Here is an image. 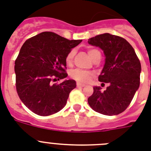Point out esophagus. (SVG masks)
Masks as SVG:
<instances>
[{
  "instance_id": "obj_1",
  "label": "esophagus",
  "mask_w": 151,
  "mask_h": 151,
  "mask_svg": "<svg viewBox=\"0 0 151 151\" xmlns=\"http://www.w3.org/2000/svg\"><path fill=\"white\" fill-rule=\"evenodd\" d=\"M77 86H78V87H84L85 84H84V83H80V82H77Z\"/></svg>"
}]
</instances>
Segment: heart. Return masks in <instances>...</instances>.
Here are the masks:
<instances>
[{"label": "heart", "mask_w": 151, "mask_h": 151, "mask_svg": "<svg viewBox=\"0 0 151 151\" xmlns=\"http://www.w3.org/2000/svg\"><path fill=\"white\" fill-rule=\"evenodd\" d=\"M97 53H100V52L96 50V49H90V50H88V54H89V56L91 57V59ZM73 55H74V51L71 50V51H70L68 53L67 57H66V64L68 65H71ZM70 76L73 79H75L76 81H78L85 83V82L89 81L91 77L93 76V73L91 71L83 70L74 69L72 70L70 72Z\"/></svg>", "instance_id": "obj_1"}]
</instances>
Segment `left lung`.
Instances as JSON below:
<instances>
[{"label":"left lung","mask_w":151,"mask_h":151,"mask_svg":"<svg viewBox=\"0 0 151 151\" xmlns=\"http://www.w3.org/2000/svg\"><path fill=\"white\" fill-rule=\"evenodd\" d=\"M88 44L104 51L105 64L98 80L109 83L104 91L100 87H93L88 104L93 111L102 114H119L130 105L139 88L140 60L133 47L119 36L106 33L90 38Z\"/></svg>","instance_id":"1"}]
</instances>
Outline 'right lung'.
I'll return each instance as SVG.
<instances>
[{"label":"right lung","mask_w":151,"mask_h":151,"mask_svg":"<svg viewBox=\"0 0 151 151\" xmlns=\"http://www.w3.org/2000/svg\"><path fill=\"white\" fill-rule=\"evenodd\" d=\"M82 40H68L55 33L42 32L27 40L15 60L16 89L24 104L35 114L49 116L64 107L74 80L68 77L66 57Z\"/></svg>","instance_id":"obj_1"}]
</instances>
